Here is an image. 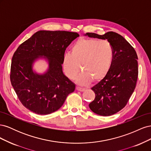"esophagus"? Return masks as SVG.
Returning <instances> with one entry per match:
<instances>
[{
    "label": "esophagus",
    "mask_w": 151,
    "mask_h": 151,
    "mask_svg": "<svg viewBox=\"0 0 151 151\" xmlns=\"http://www.w3.org/2000/svg\"><path fill=\"white\" fill-rule=\"evenodd\" d=\"M76 89L79 91H81V92H83V91H85V89L80 88V87H76Z\"/></svg>",
    "instance_id": "1"
}]
</instances>
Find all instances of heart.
I'll return each mask as SVG.
<instances>
[{
	"mask_svg": "<svg viewBox=\"0 0 151 151\" xmlns=\"http://www.w3.org/2000/svg\"><path fill=\"white\" fill-rule=\"evenodd\" d=\"M113 59V47L108 40L80 38L73 44L70 53L64 54L62 64L65 75L70 79L75 78L81 67L83 72L76 81L85 85L91 79L94 81L103 79L110 69Z\"/></svg>",
	"mask_w": 151,
	"mask_h": 151,
	"instance_id": "b5f03b06",
	"label": "heart"
}]
</instances>
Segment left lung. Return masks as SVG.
Segmentation results:
<instances>
[{"mask_svg": "<svg viewBox=\"0 0 151 151\" xmlns=\"http://www.w3.org/2000/svg\"><path fill=\"white\" fill-rule=\"evenodd\" d=\"M89 38L107 40L112 45L113 59L104 78L94 86V101L91 110L101 116H110L125 106L135 88L138 77V57L134 48L120 35L109 31L103 35H84Z\"/></svg>", "mask_w": 151, "mask_h": 151, "instance_id": "1", "label": "left lung"}]
</instances>
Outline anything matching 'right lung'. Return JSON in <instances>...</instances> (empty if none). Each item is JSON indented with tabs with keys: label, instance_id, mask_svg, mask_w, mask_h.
<instances>
[{
	"label": "right lung",
	"instance_id": "add662e5",
	"mask_svg": "<svg viewBox=\"0 0 151 151\" xmlns=\"http://www.w3.org/2000/svg\"><path fill=\"white\" fill-rule=\"evenodd\" d=\"M79 35L65 31H37L17 48L12 58L11 84L21 103L38 115L57 111L76 85L64 75L63 57L67 47ZM44 60L47 68L39 73L36 62Z\"/></svg>",
	"mask_w": 151,
	"mask_h": 151
}]
</instances>
